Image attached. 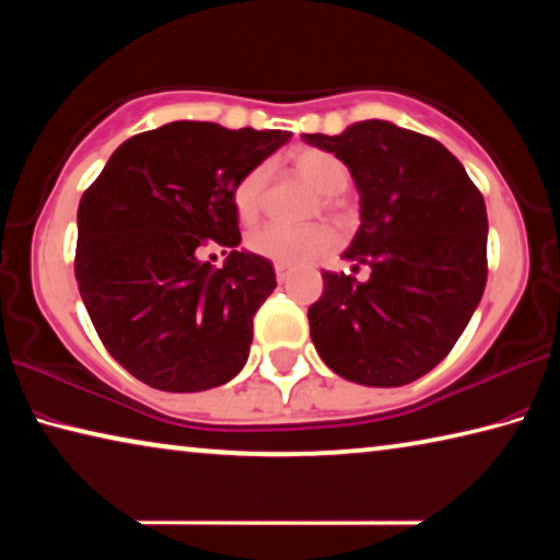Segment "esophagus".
<instances>
[{
  "label": "esophagus",
  "mask_w": 560,
  "mask_h": 560,
  "mask_svg": "<svg viewBox=\"0 0 560 560\" xmlns=\"http://www.w3.org/2000/svg\"><path fill=\"white\" fill-rule=\"evenodd\" d=\"M273 271H277V279L283 283V281L289 279L291 267H289V264H273Z\"/></svg>",
  "instance_id": "34e87169"
}]
</instances>
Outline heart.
Returning <instances> with one entry per match:
<instances>
[{
  "instance_id": "b5f03b06",
  "label": "heart",
  "mask_w": 560,
  "mask_h": 560,
  "mask_svg": "<svg viewBox=\"0 0 560 560\" xmlns=\"http://www.w3.org/2000/svg\"><path fill=\"white\" fill-rule=\"evenodd\" d=\"M291 170L301 179H306L316 192H320V205H324L326 210H336L338 195L343 192L350 183V173L343 160L318 148L296 150V153L291 155ZM267 183L269 170L264 165H257L234 185L232 202L234 212L242 222L249 224L259 217L264 195H267ZM330 242H334V236H330L324 224H267L246 236V249L277 264H301L324 254Z\"/></svg>"
}]
</instances>
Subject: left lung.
I'll return each mask as SVG.
<instances>
[{"instance_id":"8db88e82","label":"left lung","mask_w":560,"mask_h":560,"mask_svg":"<svg viewBox=\"0 0 560 560\" xmlns=\"http://www.w3.org/2000/svg\"><path fill=\"white\" fill-rule=\"evenodd\" d=\"M301 138L350 170L360 226L343 259L371 269L368 281L324 273V296L308 308L311 340L346 381L412 383L450 353L485 293V197L447 148L390 120Z\"/></svg>"}]
</instances>
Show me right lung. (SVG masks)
<instances>
[{
  "label": "right lung",
  "instance_id": "obj_1",
  "mask_svg": "<svg viewBox=\"0 0 560 560\" xmlns=\"http://www.w3.org/2000/svg\"><path fill=\"white\" fill-rule=\"evenodd\" d=\"M289 138L175 120L128 138L83 192L75 281L103 346L138 381L200 393L244 368L277 273L240 246L232 192ZM207 245L225 249L220 270L201 259Z\"/></svg>",
  "mask_w": 560,
  "mask_h": 560
}]
</instances>
